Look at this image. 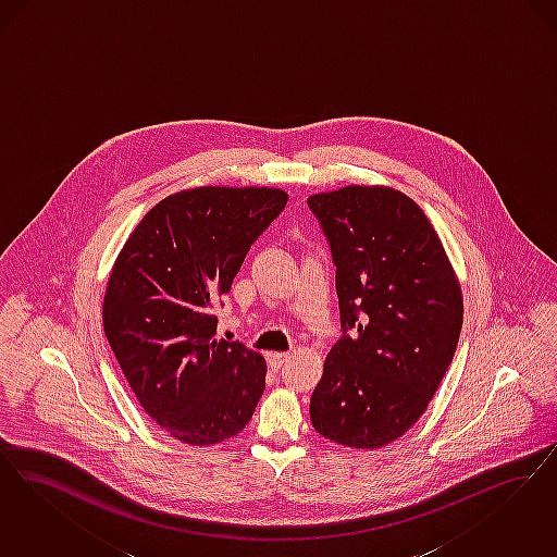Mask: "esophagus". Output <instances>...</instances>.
Listing matches in <instances>:
<instances>
[{
	"label": "esophagus",
	"instance_id": "1",
	"mask_svg": "<svg viewBox=\"0 0 557 557\" xmlns=\"http://www.w3.org/2000/svg\"><path fill=\"white\" fill-rule=\"evenodd\" d=\"M270 358V363H272V368L274 370H278L281 366H285V363L289 362V354H285V351H274V354H270L268 356Z\"/></svg>",
	"mask_w": 557,
	"mask_h": 557
}]
</instances>
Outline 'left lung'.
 Here are the masks:
<instances>
[{
    "label": "left lung",
    "mask_w": 557,
    "mask_h": 557,
    "mask_svg": "<svg viewBox=\"0 0 557 557\" xmlns=\"http://www.w3.org/2000/svg\"><path fill=\"white\" fill-rule=\"evenodd\" d=\"M337 267L341 337L310 401L315 433L376 449L429 408L460 339V283L408 195L349 185L308 197Z\"/></svg>",
    "instance_id": "1"
}]
</instances>
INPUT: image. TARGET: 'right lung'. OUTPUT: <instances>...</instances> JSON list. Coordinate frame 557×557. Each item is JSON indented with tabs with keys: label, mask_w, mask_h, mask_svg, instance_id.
I'll return each instance as SVG.
<instances>
[{
	"label": "right lung",
	"mask_w": 557,
	"mask_h": 557,
	"mask_svg": "<svg viewBox=\"0 0 557 557\" xmlns=\"http://www.w3.org/2000/svg\"><path fill=\"white\" fill-rule=\"evenodd\" d=\"M287 199L268 187L169 195L114 262L106 337L141 408L183 443L203 447L242 433L264 393V358L216 339L214 306Z\"/></svg>",
	"instance_id": "obj_1"
}]
</instances>
